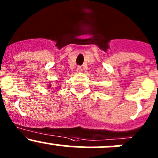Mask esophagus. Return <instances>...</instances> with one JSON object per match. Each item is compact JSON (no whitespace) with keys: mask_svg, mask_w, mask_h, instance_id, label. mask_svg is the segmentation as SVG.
Returning a JSON list of instances; mask_svg holds the SVG:
<instances>
[{"mask_svg":"<svg viewBox=\"0 0 158 158\" xmlns=\"http://www.w3.org/2000/svg\"><path fill=\"white\" fill-rule=\"evenodd\" d=\"M76 70H77V72H79V73H81L82 71V66H77V69H76Z\"/></svg>","mask_w":158,"mask_h":158,"instance_id":"1","label":"esophagus"}]
</instances>
